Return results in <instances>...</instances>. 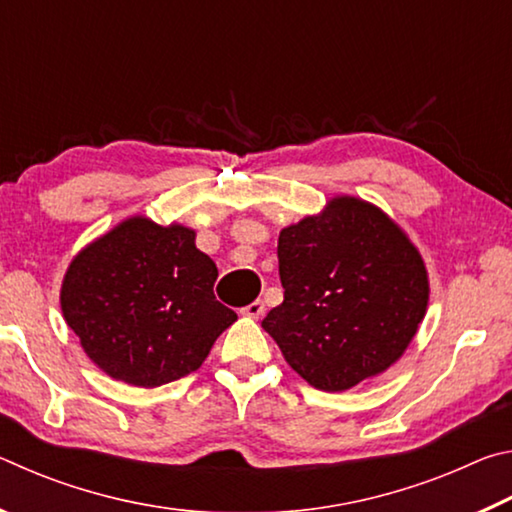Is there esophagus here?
I'll return each instance as SVG.
<instances>
[{
	"label": "esophagus",
	"mask_w": 512,
	"mask_h": 512,
	"mask_svg": "<svg viewBox=\"0 0 512 512\" xmlns=\"http://www.w3.org/2000/svg\"><path fill=\"white\" fill-rule=\"evenodd\" d=\"M241 316H246V318H262L264 316V302L262 300H255V302H250V305H246L244 309H241Z\"/></svg>",
	"instance_id": "1"
}]
</instances>
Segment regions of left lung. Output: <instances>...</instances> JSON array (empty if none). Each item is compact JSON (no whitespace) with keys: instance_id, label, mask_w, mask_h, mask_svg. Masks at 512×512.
Returning <instances> with one entry per match:
<instances>
[{"instance_id":"8db88e82","label":"left lung","mask_w":512,"mask_h":512,"mask_svg":"<svg viewBox=\"0 0 512 512\" xmlns=\"http://www.w3.org/2000/svg\"><path fill=\"white\" fill-rule=\"evenodd\" d=\"M284 300L262 327L309 386L350 391L402 359L429 307L420 250L381 207L329 198L280 230Z\"/></svg>"}]
</instances>
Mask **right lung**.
I'll return each mask as SVG.
<instances>
[{"mask_svg": "<svg viewBox=\"0 0 512 512\" xmlns=\"http://www.w3.org/2000/svg\"><path fill=\"white\" fill-rule=\"evenodd\" d=\"M216 275L196 230L135 214L72 257L60 309L94 366L128 386L158 388L201 368L237 320L214 298Z\"/></svg>", "mask_w": 512, "mask_h": 512, "instance_id": "obj_1", "label": "right lung"}]
</instances>
